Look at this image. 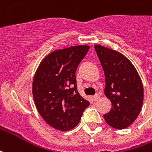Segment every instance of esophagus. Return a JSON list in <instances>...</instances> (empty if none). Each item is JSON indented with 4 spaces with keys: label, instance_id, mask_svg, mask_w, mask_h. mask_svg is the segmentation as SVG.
Instances as JSON below:
<instances>
[{
    "label": "esophagus",
    "instance_id": "obj_1",
    "mask_svg": "<svg viewBox=\"0 0 152 152\" xmlns=\"http://www.w3.org/2000/svg\"><path fill=\"white\" fill-rule=\"evenodd\" d=\"M100 97H101V96H100L99 94H96V95L93 96V100H94L95 102H96V101H98L99 99H100Z\"/></svg>",
    "mask_w": 152,
    "mask_h": 152
}]
</instances>
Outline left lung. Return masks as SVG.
Masks as SVG:
<instances>
[{
	"label": "left lung",
	"mask_w": 152,
	"mask_h": 152,
	"mask_svg": "<svg viewBox=\"0 0 152 152\" xmlns=\"http://www.w3.org/2000/svg\"><path fill=\"white\" fill-rule=\"evenodd\" d=\"M94 48L104 70V94L112 103L104 118L111 127L122 130L135 121L142 109V80L132 63L122 54L101 45Z\"/></svg>",
	"instance_id": "left-lung-1"
}]
</instances>
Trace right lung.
<instances>
[{
  "label": "right lung",
  "instance_id": "obj_1",
  "mask_svg": "<svg viewBox=\"0 0 152 152\" xmlns=\"http://www.w3.org/2000/svg\"><path fill=\"white\" fill-rule=\"evenodd\" d=\"M87 45L55 50L40 63L32 84L36 108L44 121L67 131L78 124L89 102L77 90L76 71L86 56Z\"/></svg>",
  "mask_w": 152,
  "mask_h": 152
}]
</instances>
